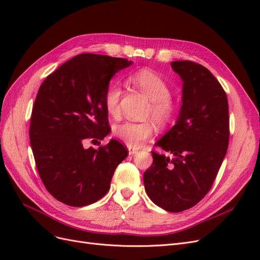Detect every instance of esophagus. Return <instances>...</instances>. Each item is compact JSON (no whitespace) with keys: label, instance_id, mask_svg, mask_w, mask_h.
<instances>
[{"label":"esophagus","instance_id":"obj_1","mask_svg":"<svg viewBox=\"0 0 260 260\" xmlns=\"http://www.w3.org/2000/svg\"><path fill=\"white\" fill-rule=\"evenodd\" d=\"M128 151H129V154H130V155H133V154H136V153L138 152V148L128 147Z\"/></svg>","mask_w":260,"mask_h":260}]
</instances>
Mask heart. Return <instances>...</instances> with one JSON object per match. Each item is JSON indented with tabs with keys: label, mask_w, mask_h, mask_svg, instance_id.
<instances>
[{
	"label": "heart",
	"mask_w": 260,
	"mask_h": 260,
	"mask_svg": "<svg viewBox=\"0 0 260 260\" xmlns=\"http://www.w3.org/2000/svg\"><path fill=\"white\" fill-rule=\"evenodd\" d=\"M130 81L142 91L151 101L145 117L152 119L158 128H166L176 120L179 114L178 102L171 98V88L168 82L153 70L141 69L132 74ZM120 84H109L103 96L104 107L108 115L117 118L120 115ZM153 124L149 121H124L116 124L114 136L129 147H139L153 136Z\"/></svg>",
	"instance_id": "1"
}]
</instances>
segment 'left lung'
Wrapping results in <instances>:
<instances>
[{
  "label": "left lung",
  "mask_w": 260,
  "mask_h": 260,
  "mask_svg": "<svg viewBox=\"0 0 260 260\" xmlns=\"http://www.w3.org/2000/svg\"><path fill=\"white\" fill-rule=\"evenodd\" d=\"M171 68L183 80L182 107L177 123L156 143L153 164L144 172L148 198L170 212L190 209L209 192L226 154L230 137L229 105L221 84L192 60Z\"/></svg>",
  "instance_id": "obj_1"
}]
</instances>
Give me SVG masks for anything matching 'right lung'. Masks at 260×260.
<instances>
[{
	"instance_id": "1",
	"label": "right lung",
	"mask_w": 260,
	"mask_h": 260,
	"mask_svg": "<svg viewBox=\"0 0 260 260\" xmlns=\"http://www.w3.org/2000/svg\"><path fill=\"white\" fill-rule=\"evenodd\" d=\"M129 65L125 58L79 54L46 77L38 91L29 129L36 166L48 192L68 206L103 198L128 155L117 140L99 148L83 144L111 132L104 92L112 77Z\"/></svg>"
}]
</instances>
